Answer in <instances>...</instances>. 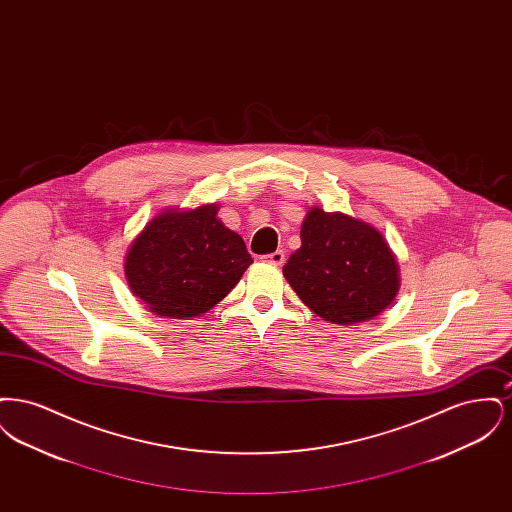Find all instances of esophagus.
Wrapping results in <instances>:
<instances>
[{"label": "esophagus", "mask_w": 512, "mask_h": 512, "mask_svg": "<svg viewBox=\"0 0 512 512\" xmlns=\"http://www.w3.org/2000/svg\"><path fill=\"white\" fill-rule=\"evenodd\" d=\"M263 261H267L270 265H276V267H280L284 261H286V253L282 251V249H278V251H274V253H268L263 257Z\"/></svg>", "instance_id": "esophagus-1"}]
</instances>
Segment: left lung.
<instances>
[{
    "label": "left lung",
    "instance_id": "obj_1",
    "mask_svg": "<svg viewBox=\"0 0 512 512\" xmlns=\"http://www.w3.org/2000/svg\"><path fill=\"white\" fill-rule=\"evenodd\" d=\"M299 299L318 317L355 324L380 315L399 290L397 261L384 236L361 220L311 209L301 247L284 265Z\"/></svg>",
    "mask_w": 512,
    "mask_h": 512
}]
</instances>
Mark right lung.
<instances>
[{
  "mask_svg": "<svg viewBox=\"0 0 512 512\" xmlns=\"http://www.w3.org/2000/svg\"><path fill=\"white\" fill-rule=\"evenodd\" d=\"M217 213V205L163 213L130 245L126 280L151 313L199 317L226 297L253 263L244 240Z\"/></svg>",
  "mask_w": 512,
  "mask_h": 512,
  "instance_id": "obj_1",
  "label": "right lung"
}]
</instances>
